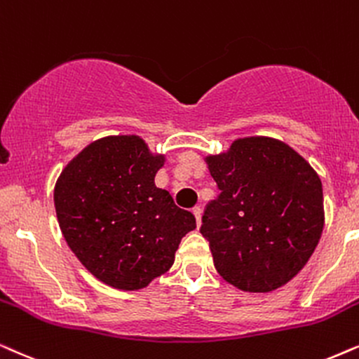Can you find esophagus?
<instances>
[{
    "label": "esophagus",
    "mask_w": 359,
    "mask_h": 359,
    "mask_svg": "<svg viewBox=\"0 0 359 359\" xmlns=\"http://www.w3.org/2000/svg\"><path fill=\"white\" fill-rule=\"evenodd\" d=\"M194 215H195V219H197V226H200V224H202V208L195 207Z\"/></svg>",
    "instance_id": "obj_1"
}]
</instances>
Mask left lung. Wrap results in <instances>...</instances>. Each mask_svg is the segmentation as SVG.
<instances>
[{
	"label": "left lung",
	"mask_w": 359,
	"mask_h": 359,
	"mask_svg": "<svg viewBox=\"0 0 359 359\" xmlns=\"http://www.w3.org/2000/svg\"><path fill=\"white\" fill-rule=\"evenodd\" d=\"M222 194L202 218L215 269L245 292H271L294 279L325 224L322 180L284 141L238 137L205 157Z\"/></svg>",
	"instance_id": "obj_1"
}]
</instances>
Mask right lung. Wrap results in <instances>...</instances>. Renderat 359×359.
<instances>
[{
    "label": "right lung",
    "instance_id": "1",
    "mask_svg": "<svg viewBox=\"0 0 359 359\" xmlns=\"http://www.w3.org/2000/svg\"><path fill=\"white\" fill-rule=\"evenodd\" d=\"M165 154L137 135L90 142L62 169L54 187L57 222L90 274L119 290H140L174 264L195 217L156 187Z\"/></svg>",
    "mask_w": 359,
    "mask_h": 359
}]
</instances>
